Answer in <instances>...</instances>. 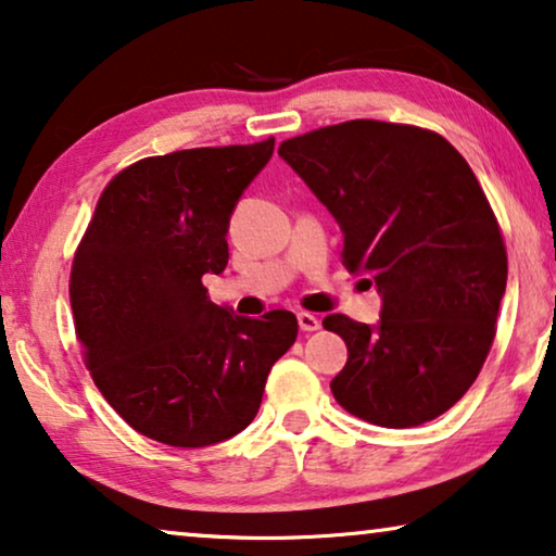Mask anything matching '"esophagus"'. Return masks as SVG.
<instances>
[{"label": "esophagus", "instance_id": "1", "mask_svg": "<svg viewBox=\"0 0 556 556\" xmlns=\"http://www.w3.org/2000/svg\"><path fill=\"white\" fill-rule=\"evenodd\" d=\"M296 323H300L302 332H317L319 325H323L315 315H309V312H300V315H296Z\"/></svg>", "mask_w": 556, "mask_h": 556}]
</instances>
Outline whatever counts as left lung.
I'll return each instance as SVG.
<instances>
[{"label":"left lung","instance_id":"8db88e82","mask_svg":"<svg viewBox=\"0 0 556 556\" xmlns=\"http://www.w3.org/2000/svg\"><path fill=\"white\" fill-rule=\"evenodd\" d=\"M279 155L338 218L345 267L382 294L375 327L323 319L348 345L334 401L382 428L443 416L486 363L509 271L479 178L443 136L405 123L325 125Z\"/></svg>","mask_w":556,"mask_h":556}]
</instances>
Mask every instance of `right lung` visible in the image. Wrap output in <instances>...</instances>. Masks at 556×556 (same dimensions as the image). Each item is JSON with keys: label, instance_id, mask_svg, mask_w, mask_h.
Here are the masks:
<instances>
[{"label": "right lung", "instance_id": "add662e5", "mask_svg": "<svg viewBox=\"0 0 556 556\" xmlns=\"http://www.w3.org/2000/svg\"><path fill=\"white\" fill-rule=\"evenodd\" d=\"M275 138L140 159L111 178L75 249L70 304L85 367L132 431L176 448L237 435L296 317L231 315L203 275L229 262V216Z\"/></svg>", "mask_w": 556, "mask_h": 556}]
</instances>
